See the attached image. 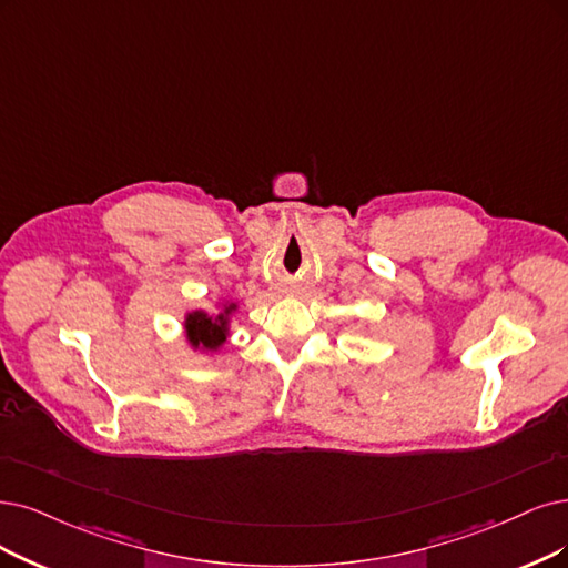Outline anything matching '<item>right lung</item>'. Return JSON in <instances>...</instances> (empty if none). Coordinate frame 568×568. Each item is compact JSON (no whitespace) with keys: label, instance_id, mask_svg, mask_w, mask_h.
Returning <instances> with one entry per match:
<instances>
[{"label":"right lung","instance_id":"obj_1","mask_svg":"<svg viewBox=\"0 0 568 568\" xmlns=\"http://www.w3.org/2000/svg\"><path fill=\"white\" fill-rule=\"evenodd\" d=\"M236 311V304L231 302L222 308L217 316H207L205 311H192L184 318L186 342L201 351H217L229 337V316Z\"/></svg>","mask_w":568,"mask_h":568}]
</instances>
